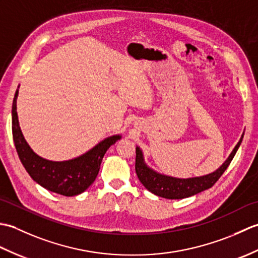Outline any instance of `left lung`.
<instances>
[{
	"instance_id": "1",
	"label": "left lung",
	"mask_w": 258,
	"mask_h": 258,
	"mask_svg": "<svg viewBox=\"0 0 258 258\" xmlns=\"http://www.w3.org/2000/svg\"><path fill=\"white\" fill-rule=\"evenodd\" d=\"M244 133L237 145L234 147L231 155L223 163V165L220 168H217L215 172L204 175V176L191 178H176L153 171L152 168H150L145 164L143 153H142L140 147H136L135 171L141 183L151 193L168 200L186 199V197L193 196L195 194L201 193L203 190L211 188L217 182L218 178L222 176L223 173L226 171V168L231 164L240 143H242Z\"/></svg>"
}]
</instances>
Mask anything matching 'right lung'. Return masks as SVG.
Here are the masks:
<instances>
[{"label":"right lung","instance_id":"1","mask_svg":"<svg viewBox=\"0 0 258 258\" xmlns=\"http://www.w3.org/2000/svg\"><path fill=\"white\" fill-rule=\"evenodd\" d=\"M16 90L12 105V133L16 152L30 176L43 187L64 196H74L83 193L94 182L102 160L109 146L116 143L120 135H113L102 141L73 160L64 162H52L36 155L26 143L20 128L16 113Z\"/></svg>","mask_w":258,"mask_h":258}]
</instances>
